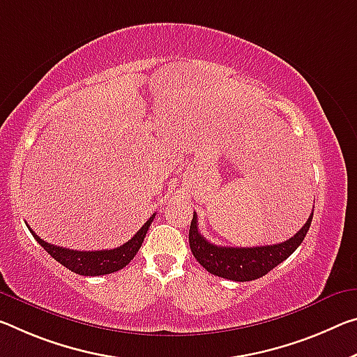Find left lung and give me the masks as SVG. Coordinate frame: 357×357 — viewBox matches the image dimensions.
<instances>
[{
	"label": "left lung",
	"mask_w": 357,
	"mask_h": 357,
	"mask_svg": "<svg viewBox=\"0 0 357 357\" xmlns=\"http://www.w3.org/2000/svg\"><path fill=\"white\" fill-rule=\"evenodd\" d=\"M311 219L313 213L292 238L282 243L254 248H231L209 243L199 231V220L194 213L189 230L190 251L197 262L211 275L231 281H252L267 275L301 246L311 225Z\"/></svg>",
	"instance_id": "8db88e82"
}]
</instances>
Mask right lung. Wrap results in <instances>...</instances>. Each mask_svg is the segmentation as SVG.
<instances>
[{"label": "right lung", "mask_w": 357, "mask_h": 357, "mask_svg": "<svg viewBox=\"0 0 357 357\" xmlns=\"http://www.w3.org/2000/svg\"><path fill=\"white\" fill-rule=\"evenodd\" d=\"M155 218V213L146 220V224L141 227L133 238H130L122 246L114 248V250H103V251H75L68 250V248L55 246L50 243L44 241L43 238L33 231L30 227L28 230L35 236V240L46 250L50 256H52L56 262H60L68 270L75 271L77 275L84 276H100V275H109L114 271L122 270L127 264H130L137 252L139 251L141 245H143L144 236L148 234L149 225Z\"/></svg>", "instance_id": "obj_1"}]
</instances>
